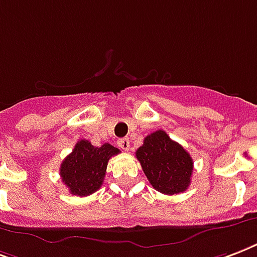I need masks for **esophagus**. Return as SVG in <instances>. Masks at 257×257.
Returning <instances> with one entry per match:
<instances>
[{
	"instance_id": "obj_1",
	"label": "esophagus",
	"mask_w": 257,
	"mask_h": 257,
	"mask_svg": "<svg viewBox=\"0 0 257 257\" xmlns=\"http://www.w3.org/2000/svg\"><path fill=\"white\" fill-rule=\"evenodd\" d=\"M118 146H120V148L122 151H128L129 150V139L128 137H124V139H120L118 140Z\"/></svg>"
}]
</instances>
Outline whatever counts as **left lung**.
I'll return each instance as SVG.
<instances>
[{
  "label": "left lung",
  "mask_w": 257,
  "mask_h": 257,
  "mask_svg": "<svg viewBox=\"0 0 257 257\" xmlns=\"http://www.w3.org/2000/svg\"><path fill=\"white\" fill-rule=\"evenodd\" d=\"M137 160L155 190L174 195L189 187L193 174V159L187 151L171 140L164 131H156L144 139L136 151Z\"/></svg>",
  "instance_id": "8db88e82"
}]
</instances>
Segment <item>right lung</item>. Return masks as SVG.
<instances>
[{"label":"right lung","mask_w":257,"mask_h":257,"mask_svg":"<svg viewBox=\"0 0 257 257\" xmlns=\"http://www.w3.org/2000/svg\"><path fill=\"white\" fill-rule=\"evenodd\" d=\"M117 154L120 150L107 143L94 147L87 140H79L60 164L62 181L72 195L86 197L95 193L102 186L107 162Z\"/></svg>","instance_id":"obj_1"}]
</instances>
